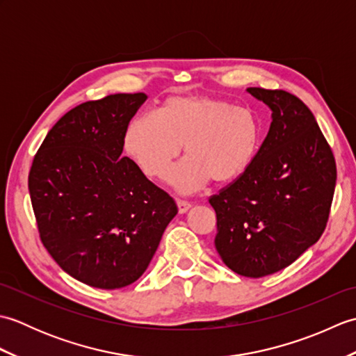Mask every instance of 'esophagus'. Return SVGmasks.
Returning a JSON list of instances; mask_svg holds the SVG:
<instances>
[{
	"label": "esophagus",
	"mask_w": 356,
	"mask_h": 356,
	"mask_svg": "<svg viewBox=\"0 0 356 356\" xmlns=\"http://www.w3.org/2000/svg\"><path fill=\"white\" fill-rule=\"evenodd\" d=\"M177 207H179V213L184 214L191 208V203L186 202V200H177Z\"/></svg>",
	"instance_id": "1"
}]
</instances>
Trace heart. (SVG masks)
I'll use <instances>...</instances> for the list:
<instances>
[{
  "label": "heart",
  "instance_id": "obj_1",
  "mask_svg": "<svg viewBox=\"0 0 356 356\" xmlns=\"http://www.w3.org/2000/svg\"><path fill=\"white\" fill-rule=\"evenodd\" d=\"M260 124L246 107L216 96L177 95L165 99L159 118L136 116L125 131V149L151 179H162L185 147L186 157L170 174L179 193L191 194L211 179L231 182L254 161Z\"/></svg>",
  "mask_w": 356,
  "mask_h": 356
}]
</instances>
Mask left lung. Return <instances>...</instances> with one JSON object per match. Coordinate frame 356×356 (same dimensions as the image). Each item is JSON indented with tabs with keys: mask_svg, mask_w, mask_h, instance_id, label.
<instances>
[{
	"mask_svg": "<svg viewBox=\"0 0 356 356\" xmlns=\"http://www.w3.org/2000/svg\"><path fill=\"white\" fill-rule=\"evenodd\" d=\"M272 110L254 161L209 197L216 249L236 274L260 278L293 263L326 229L337 184L334 153L312 111L284 90L249 87Z\"/></svg>",
	"mask_w": 356,
	"mask_h": 356,
	"instance_id": "obj_1",
	"label": "left lung"
}]
</instances>
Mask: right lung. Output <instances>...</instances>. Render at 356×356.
I'll return each instance as SVG.
<instances>
[{
  "label": "right lung",
  "mask_w": 356,
  "mask_h": 356,
  "mask_svg": "<svg viewBox=\"0 0 356 356\" xmlns=\"http://www.w3.org/2000/svg\"><path fill=\"white\" fill-rule=\"evenodd\" d=\"M147 97L118 93L72 108L29 172L44 248L67 274L99 289L134 283L177 214L171 195L122 156L128 124Z\"/></svg>",
  "instance_id": "right-lung-1"
}]
</instances>
